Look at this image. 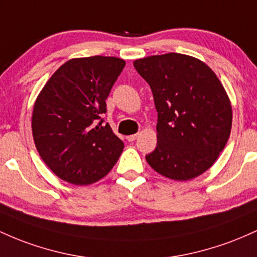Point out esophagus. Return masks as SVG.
<instances>
[{
	"label": "esophagus",
	"mask_w": 257,
	"mask_h": 257,
	"mask_svg": "<svg viewBox=\"0 0 257 257\" xmlns=\"http://www.w3.org/2000/svg\"><path fill=\"white\" fill-rule=\"evenodd\" d=\"M137 136H138V135H130V136H127L126 138H127L128 142H134V141L137 138Z\"/></svg>",
	"instance_id": "1"
}]
</instances>
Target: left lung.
I'll list each match as a JSON object with an SVG mask.
<instances>
[{
  "instance_id": "left-lung-1",
  "label": "left lung",
  "mask_w": 257,
  "mask_h": 257,
  "mask_svg": "<svg viewBox=\"0 0 257 257\" xmlns=\"http://www.w3.org/2000/svg\"><path fill=\"white\" fill-rule=\"evenodd\" d=\"M158 111L157 148L146 157L158 174L174 181L198 177L215 164L232 128V105L210 66L181 53L136 59Z\"/></svg>"
}]
</instances>
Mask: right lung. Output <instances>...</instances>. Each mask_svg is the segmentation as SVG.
<instances>
[{"mask_svg": "<svg viewBox=\"0 0 257 257\" xmlns=\"http://www.w3.org/2000/svg\"><path fill=\"white\" fill-rule=\"evenodd\" d=\"M117 57L73 58L59 66L37 96L31 116L40 157L60 180L88 186L109 174L123 143L100 115L125 66Z\"/></svg>", "mask_w": 257, "mask_h": 257, "instance_id": "right-lung-1", "label": "right lung"}]
</instances>
